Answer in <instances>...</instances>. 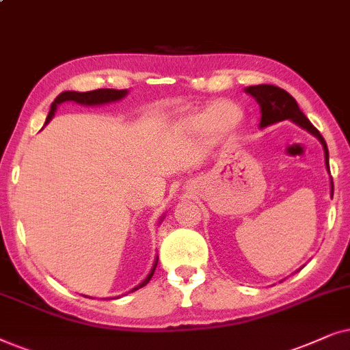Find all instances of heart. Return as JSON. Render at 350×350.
<instances>
[{
    "label": "heart",
    "instance_id": "1",
    "mask_svg": "<svg viewBox=\"0 0 350 350\" xmlns=\"http://www.w3.org/2000/svg\"><path fill=\"white\" fill-rule=\"evenodd\" d=\"M219 106H229L232 109V115L226 114V120H221L217 116V109ZM241 118L240 110L235 105L230 104H217L209 107V109L200 111L197 115H192L187 118V126L195 131H202V129L211 128L217 134H227L239 126Z\"/></svg>",
    "mask_w": 350,
    "mask_h": 350
}]
</instances>
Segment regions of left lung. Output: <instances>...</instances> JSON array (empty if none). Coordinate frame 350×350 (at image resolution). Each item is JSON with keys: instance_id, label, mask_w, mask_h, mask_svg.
Listing matches in <instances>:
<instances>
[{"instance_id": "left-lung-1", "label": "left lung", "mask_w": 350, "mask_h": 350, "mask_svg": "<svg viewBox=\"0 0 350 350\" xmlns=\"http://www.w3.org/2000/svg\"><path fill=\"white\" fill-rule=\"evenodd\" d=\"M248 94H251L258 102L260 107V128L269 126V124L278 123V121L283 120H291L293 123H296L297 126L304 128L306 131H309L310 134L319 139L321 146H323V152H325V165H327V170L329 172V155H328V147L327 142L321 134L319 133L314 124L310 123L309 118L302 113L299 105L295 100V97L291 94H288L285 90L282 88L273 86V85H258V86H250L245 90ZM332 180V198H333V179Z\"/></svg>"}]
</instances>
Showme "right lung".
Listing matches in <instances>:
<instances>
[{
    "instance_id": "1",
    "label": "right lung",
    "mask_w": 350,
    "mask_h": 350,
    "mask_svg": "<svg viewBox=\"0 0 350 350\" xmlns=\"http://www.w3.org/2000/svg\"><path fill=\"white\" fill-rule=\"evenodd\" d=\"M126 94H128L126 90H96V91H88V92L64 91V92H60L57 97H55L53 105H51V110L48 113V118H46V123H49L51 118L54 116V111L57 110V105L62 104V102L72 100V102H77V104H81V105H102V104H110V102H116V100L123 99ZM157 262H158V258L155 259V264H153L150 273L146 277V280H144L141 285L133 288L131 291H136V290H139V288L146 286L147 283L150 282V278L153 277V272H155V269H157Z\"/></svg>"
}]
</instances>
